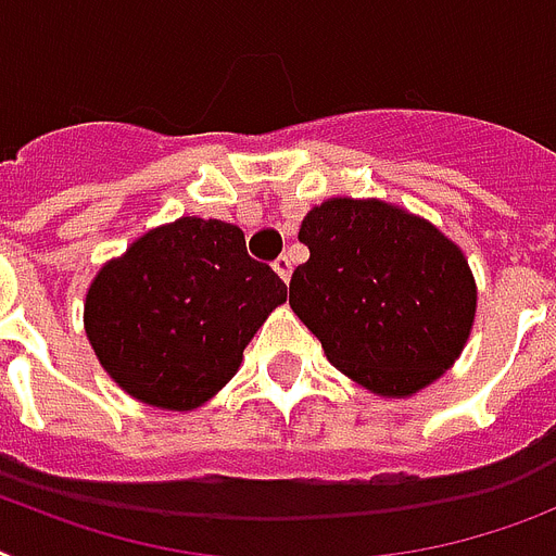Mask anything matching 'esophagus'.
<instances>
[{
    "mask_svg": "<svg viewBox=\"0 0 556 556\" xmlns=\"http://www.w3.org/2000/svg\"><path fill=\"white\" fill-rule=\"evenodd\" d=\"M273 269H275V275H278V278H281L283 283H289V278H292V264H289V258H278L273 264Z\"/></svg>",
    "mask_w": 556,
    "mask_h": 556,
    "instance_id": "34e87169",
    "label": "esophagus"
}]
</instances>
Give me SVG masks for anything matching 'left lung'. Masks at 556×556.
<instances>
[{
  "label": "left lung",
  "instance_id": "left-lung-1",
  "mask_svg": "<svg viewBox=\"0 0 556 556\" xmlns=\"http://www.w3.org/2000/svg\"><path fill=\"white\" fill-rule=\"evenodd\" d=\"M289 306L329 364L378 397H412L460 357L477 312L469 261L406 206L334 195L312 206Z\"/></svg>",
  "mask_w": 556,
  "mask_h": 556
}]
</instances>
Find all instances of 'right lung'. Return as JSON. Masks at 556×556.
Here are the masks:
<instances>
[{
  "instance_id": "1",
  "label": "right lung",
  "mask_w": 556,
  "mask_h": 556,
  "mask_svg": "<svg viewBox=\"0 0 556 556\" xmlns=\"http://www.w3.org/2000/svg\"><path fill=\"white\" fill-rule=\"evenodd\" d=\"M287 287L247 255L232 224L181 215L147 229L87 287L85 332L110 378L167 412L204 406Z\"/></svg>"
}]
</instances>
